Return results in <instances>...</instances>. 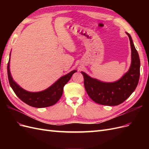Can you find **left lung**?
Returning <instances> with one entry per match:
<instances>
[{
	"label": "left lung",
	"instance_id": "8db88e82",
	"mask_svg": "<svg viewBox=\"0 0 149 149\" xmlns=\"http://www.w3.org/2000/svg\"><path fill=\"white\" fill-rule=\"evenodd\" d=\"M131 48V64L129 70L118 81L103 82L91 78L83 71L84 84L88 96L101 105L117 106L123 103L135 91L140 76V58L130 35L126 32Z\"/></svg>",
	"mask_w": 149,
	"mask_h": 149
}]
</instances>
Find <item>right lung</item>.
Listing matches in <instances>:
<instances>
[{
  "mask_svg": "<svg viewBox=\"0 0 149 149\" xmlns=\"http://www.w3.org/2000/svg\"><path fill=\"white\" fill-rule=\"evenodd\" d=\"M10 53L7 65V74L9 84L18 97L30 106L42 108L51 106L56 104L61 98L65 85L69 81L72 75L77 70H73L61 76L55 83L47 89L39 92H30L21 88L13 79L10 71Z\"/></svg>",
  "mask_w": 149,
  "mask_h": 149,
  "instance_id": "add662e5",
  "label": "right lung"
}]
</instances>
